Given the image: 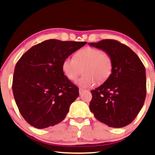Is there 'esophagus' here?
Returning <instances> with one entry per match:
<instances>
[{
  "mask_svg": "<svg viewBox=\"0 0 155 155\" xmlns=\"http://www.w3.org/2000/svg\"><path fill=\"white\" fill-rule=\"evenodd\" d=\"M86 90H84V89H82V88H80L79 89V93H80V94H82L84 92H85Z\"/></svg>",
  "mask_w": 155,
  "mask_h": 155,
  "instance_id": "esophagus-1",
  "label": "esophagus"
}]
</instances>
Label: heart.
<instances>
[{"label":"heart","instance_id":"b5f03b06","mask_svg":"<svg viewBox=\"0 0 155 155\" xmlns=\"http://www.w3.org/2000/svg\"><path fill=\"white\" fill-rule=\"evenodd\" d=\"M62 72L71 81L77 80L81 73L84 74L77 82L82 88L93 87L97 80L103 82L112 74L113 62L107 52L92 47H86L75 54V57H66L62 61Z\"/></svg>","mask_w":155,"mask_h":155}]
</instances>
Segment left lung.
Returning a JSON list of instances; mask_svg holds the SVG:
<instances>
[{
	"mask_svg": "<svg viewBox=\"0 0 155 155\" xmlns=\"http://www.w3.org/2000/svg\"><path fill=\"white\" fill-rule=\"evenodd\" d=\"M89 45L107 52L113 62L110 78L91 91L90 110L97 120L110 127L128 125L136 117L145 101L144 65L131 48L118 41L104 39Z\"/></svg>",
	"mask_w": 155,
	"mask_h": 155,
	"instance_id": "obj_1",
	"label": "left lung"
}]
</instances>
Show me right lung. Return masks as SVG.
Listing matches in <instances>:
<instances>
[{"mask_svg":"<svg viewBox=\"0 0 155 155\" xmlns=\"http://www.w3.org/2000/svg\"><path fill=\"white\" fill-rule=\"evenodd\" d=\"M86 43L46 40L32 46L18 61L13 96L21 115L32 127L47 128L66 117L79 89L62 72V61Z\"/></svg>","mask_w":155,"mask_h":155,"instance_id":"add662e5","label":"right lung"}]
</instances>
